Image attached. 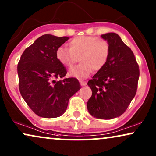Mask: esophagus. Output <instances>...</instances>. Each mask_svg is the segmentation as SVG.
<instances>
[{
    "label": "esophagus",
    "mask_w": 156,
    "mask_h": 156,
    "mask_svg": "<svg viewBox=\"0 0 156 156\" xmlns=\"http://www.w3.org/2000/svg\"><path fill=\"white\" fill-rule=\"evenodd\" d=\"M80 83L82 86H85V85L87 84L86 82H84V81H83V80H80Z\"/></svg>",
    "instance_id": "esophagus-1"
}]
</instances>
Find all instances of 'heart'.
Returning a JSON list of instances; mask_svg holds the SVG:
<instances>
[{
	"label": "heart",
	"instance_id": "b5f03b06",
	"mask_svg": "<svg viewBox=\"0 0 156 156\" xmlns=\"http://www.w3.org/2000/svg\"><path fill=\"white\" fill-rule=\"evenodd\" d=\"M69 46V48L59 47L56 57L68 68L72 67L80 58V65L69 72V75L74 77H87L92 69H101L107 62L111 52L108 40L94 36H78L70 40Z\"/></svg>",
	"mask_w": 156,
	"mask_h": 156
}]
</instances>
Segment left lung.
I'll use <instances>...</instances> for the list:
<instances>
[{
    "label": "left lung",
    "mask_w": 156,
    "mask_h": 156,
    "mask_svg": "<svg viewBox=\"0 0 156 156\" xmlns=\"http://www.w3.org/2000/svg\"><path fill=\"white\" fill-rule=\"evenodd\" d=\"M111 47L105 66L87 83L92 95L87 109L97 119H112L127 109L137 91L139 67L131 48L114 33L101 35Z\"/></svg>",
    "instance_id": "1"
}]
</instances>
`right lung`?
<instances>
[{
    "label": "right lung",
    "instance_id": "1",
    "mask_svg": "<svg viewBox=\"0 0 156 156\" xmlns=\"http://www.w3.org/2000/svg\"><path fill=\"white\" fill-rule=\"evenodd\" d=\"M68 37L42 35L25 49L18 64L19 89L37 116L56 118L65 112L69 98L81 88L77 79L66 78L67 70L56 57ZM61 78L59 81L55 80Z\"/></svg>",
    "mask_w": 156,
    "mask_h": 156
}]
</instances>
